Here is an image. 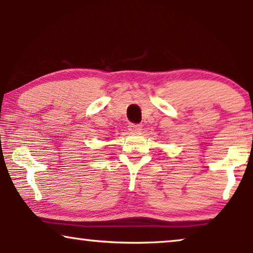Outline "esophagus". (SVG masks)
I'll use <instances>...</instances> for the list:
<instances>
[{"mask_svg": "<svg viewBox=\"0 0 253 253\" xmlns=\"http://www.w3.org/2000/svg\"><path fill=\"white\" fill-rule=\"evenodd\" d=\"M129 130L131 132H139L141 130V126L139 124H136V123H130L129 124Z\"/></svg>", "mask_w": 253, "mask_h": 253, "instance_id": "esophagus-1", "label": "esophagus"}]
</instances>
